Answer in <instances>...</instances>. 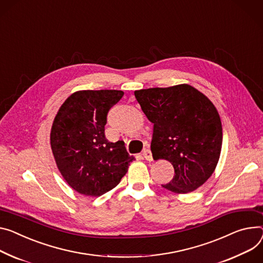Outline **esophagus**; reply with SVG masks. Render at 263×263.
<instances>
[{
    "label": "esophagus",
    "mask_w": 263,
    "mask_h": 263,
    "mask_svg": "<svg viewBox=\"0 0 263 263\" xmlns=\"http://www.w3.org/2000/svg\"><path fill=\"white\" fill-rule=\"evenodd\" d=\"M142 156L147 160V161H152L153 160V155L152 152L149 149H144L142 153Z\"/></svg>",
    "instance_id": "34e87169"
}]
</instances>
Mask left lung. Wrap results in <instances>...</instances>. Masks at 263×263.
Instances as JSON below:
<instances>
[{
    "instance_id": "obj_1",
    "label": "left lung",
    "mask_w": 263,
    "mask_h": 263,
    "mask_svg": "<svg viewBox=\"0 0 263 263\" xmlns=\"http://www.w3.org/2000/svg\"><path fill=\"white\" fill-rule=\"evenodd\" d=\"M147 119L154 123L153 157L168 160L175 176L162 187L186 194L214 173L222 146L219 114L211 101L187 84L135 91Z\"/></svg>"
}]
</instances>
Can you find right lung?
<instances>
[{
	"mask_svg": "<svg viewBox=\"0 0 263 263\" xmlns=\"http://www.w3.org/2000/svg\"><path fill=\"white\" fill-rule=\"evenodd\" d=\"M122 90H81L60 107L51 127L55 163L78 193L99 197L116 187L126 174L129 156L123 141L109 142L104 130L109 109Z\"/></svg>",
	"mask_w": 263,
	"mask_h": 263,
	"instance_id": "add662e5",
	"label": "right lung"
}]
</instances>
